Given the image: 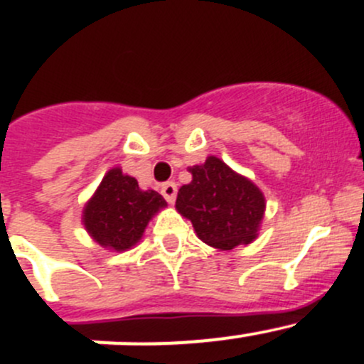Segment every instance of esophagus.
<instances>
[{
	"label": "esophagus",
	"mask_w": 364,
	"mask_h": 364,
	"mask_svg": "<svg viewBox=\"0 0 364 364\" xmlns=\"http://www.w3.org/2000/svg\"><path fill=\"white\" fill-rule=\"evenodd\" d=\"M160 192H161V196L165 197V200L172 204L176 200V192H178V186H176V183H172V181L164 183L160 188Z\"/></svg>",
	"instance_id": "esophagus-1"
}]
</instances>
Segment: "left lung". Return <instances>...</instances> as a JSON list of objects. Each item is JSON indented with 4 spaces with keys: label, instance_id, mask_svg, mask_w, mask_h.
<instances>
[{
    "label": "left lung",
    "instance_id": "8db88e82",
    "mask_svg": "<svg viewBox=\"0 0 364 364\" xmlns=\"http://www.w3.org/2000/svg\"><path fill=\"white\" fill-rule=\"evenodd\" d=\"M188 171L192 181L179 188L176 209L192 222L197 237L218 250L255 241L266 213L259 186L213 155Z\"/></svg>",
    "mask_w": 364,
    "mask_h": 364
}]
</instances>
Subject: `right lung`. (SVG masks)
<instances>
[{"label":"right lung","mask_w":364,"mask_h":364,"mask_svg":"<svg viewBox=\"0 0 364 364\" xmlns=\"http://www.w3.org/2000/svg\"><path fill=\"white\" fill-rule=\"evenodd\" d=\"M164 208L167 203L159 192L139 188L137 179L112 167L84 204L82 225L95 243L121 253L142 240L148 223Z\"/></svg>","instance_id":"add662e5"}]
</instances>
